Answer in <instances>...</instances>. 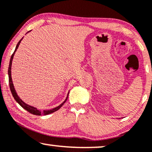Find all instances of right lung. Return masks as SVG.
Returning a JSON list of instances; mask_svg holds the SVG:
<instances>
[{
	"mask_svg": "<svg viewBox=\"0 0 152 152\" xmlns=\"http://www.w3.org/2000/svg\"><path fill=\"white\" fill-rule=\"evenodd\" d=\"M21 39L20 40V41L18 42L17 46H16V48L15 50V51L12 53V55L11 56V59H10V64H9V68H8V75H9V85H10V90H11V92L12 94V96L14 98H15V99L16 100V102H17L18 104H19L20 106H21L22 108H23L25 110H26L28 111V112H29L31 113V114H33V115H48V114H50V113H54L56 112V111H57L58 110H59V109L61 108V107L63 106V104L65 103V102L67 99L68 98V96L66 97V99H65V101L60 105L59 106L56 107L55 108H53L51 110H44V111H40L39 110H37L36 108H34V107L32 106H30L29 105L26 104L24 103L23 101H22L21 99L19 98V96H18V95L17 94V92H16L15 91V89L14 88V86H13V83H12V77H11V66H12V59H13V57H14V55H15L16 50L19 47L20 43H21Z\"/></svg>",
	"mask_w": 152,
	"mask_h": 152,
	"instance_id": "obj_1",
	"label": "right lung"
}]
</instances>
